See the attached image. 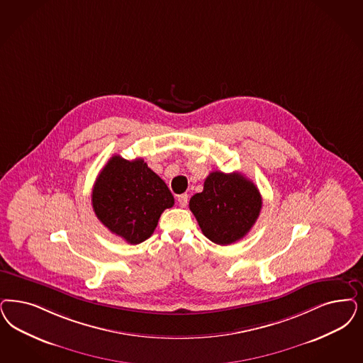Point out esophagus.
I'll return each instance as SVG.
<instances>
[{"label": "esophagus", "mask_w": 363, "mask_h": 363, "mask_svg": "<svg viewBox=\"0 0 363 363\" xmlns=\"http://www.w3.org/2000/svg\"><path fill=\"white\" fill-rule=\"evenodd\" d=\"M188 194H181V196H178V203H179L181 208H186V206H188Z\"/></svg>", "instance_id": "34e87169"}]
</instances>
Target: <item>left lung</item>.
<instances>
[{"mask_svg":"<svg viewBox=\"0 0 363 363\" xmlns=\"http://www.w3.org/2000/svg\"><path fill=\"white\" fill-rule=\"evenodd\" d=\"M263 200L257 186L240 173L212 172L203 190L194 194L189 208L202 233L218 245H229L244 238L255 225Z\"/></svg>","mask_w":363,"mask_h":363,"instance_id":"1","label":"left lung"}]
</instances>
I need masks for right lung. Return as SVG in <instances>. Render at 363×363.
<instances>
[{
	"mask_svg": "<svg viewBox=\"0 0 363 363\" xmlns=\"http://www.w3.org/2000/svg\"><path fill=\"white\" fill-rule=\"evenodd\" d=\"M173 205L167 185L142 158L127 161L113 155L92 189V208L100 223L128 244L150 238L163 211Z\"/></svg>",
	"mask_w": 363,
	"mask_h": 363,
	"instance_id": "1",
	"label": "right lung"
}]
</instances>
